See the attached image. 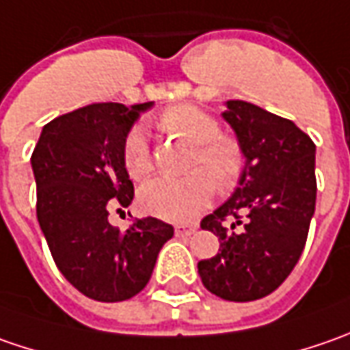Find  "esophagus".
Listing matches in <instances>:
<instances>
[{
  "label": "esophagus",
  "mask_w": 350,
  "mask_h": 350,
  "mask_svg": "<svg viewBox=\"0 0 350 350\" xmlns=\"http://www.w3.org/2000/svg\"><path fill=\"white\" fill-rule=\"evenodd\" d=\"M196 232V226H175V235L177 237H189Z\"/></svg>",
  "instance_id": "1"
}]
</instances>
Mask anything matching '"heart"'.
<instances>
[{
    "label": "heart",
    "instance_id": "b5f03b06",
    "mask_svg": "<svg viewBox=\"0 0 350 350\" xmlns=\"http://www.w3.org/2000/svg\"><path fill=\"white\" fill-rule=\"evenodd\" d=\"M157 126L167 134L193 144L185 177H157L140 189V206L169 222H191L206 208L212 185L226 193L243 171L241 146L220 134V124L206 111L193 105H175L157 118ZM122 161L132 179H144L154 169V157L146 134L132 128L122 144Z\"/></svg>",
    "mask_w": 350,
    "mask_h": 350
}]
</instances>
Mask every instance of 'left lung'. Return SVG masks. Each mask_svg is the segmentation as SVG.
Segmentation results:
<instances>
[{
    "label": "left lung",
    "mask_w": 350,
    "mask_h": 350,
    "mask_svg": "<svg viewBox=\"0 0 350 350\" xmlns=\"http://www.w3.org/2000/svg\"><path fill=\"white\" fill-rule=\"evenodd\" d=\"M226 107L222 116L245 167L232 198L200 222L218 235L220 249L198 261V275L218 298L251 302L275 292L302 255L316 210V144L292 120L257 105Z\"/></svg>",
    "instance_id": "1"
}]
</instances>
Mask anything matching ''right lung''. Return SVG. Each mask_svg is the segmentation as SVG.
Instances as JSON below:
<instances>
[{
  "label": "right lung",
  "instance_id": "add662e5",
  "mask_svg": "<svg viewBox=\"0 0 350 350\" xmlns=\"http://www.w3.org/2000/svg\"><path fill=\"white\" fill-rule=\"evenodd\" d=\"M150 107L93 103L58 116L42 128L31 157L36 218L52 259L74 288L97 302L130 300L146 288L159 249L173 237V226L152 216L126 232L109 222L111 210L132 204L122 144Z\"/></svg>",
  "mask_w": 350,
  "mask_h": 350
}]
</instances>
